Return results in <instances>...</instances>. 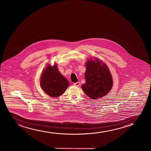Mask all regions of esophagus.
<instances>
[{
  "instance_id": "obj_1",
  "label": "esophagus",
  "mask_w": 151,
  "mask_h": 151,
  "mask_svg": "<svg viewBox=\"0 0 151 151\" xmlns=\"http://www.w3.org/2000/svg\"><path fill=\"white\" fill-rule=\"evenodd\" d=\"M81 85V83L80 82H77V83H74V85L75 86H76V87H78Z\"/></svg>"
}]
</instances>
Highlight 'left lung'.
<instances>
[{
	"label": "left lung",
	"mask_w": 151,
	"mask_h": 151,
	"mask_svg": "<svg viewBox=\"0 0 151 151\" xmlns=\"http://www.w3.org/2000/svg\"><path fill=\"white\" fill-rule=\"evenodd\" d=\"M86 83L81 88L86 94L93 99L107 95L111 90L113 81L107 65L96 58H91L86 63Z\"/></svg>",
	"instance_id": "left-lung-1"
}]
</instances>
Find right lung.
Returning a JSON list of instances; mask_svg holds the SVG:
<instances>
[{"mask_svg": "<svg viewBox=\"0 0 151 151\" xmlns=\"http://www.w3.org/2000/svg\"><path fill=\"white\" fill-rule=\"evenodd\" d=\"M42 89L47 94L52 97L62 95L69 86L68 81L62 75L57 68V65H48L42 73L40 78Z\"/></svg>", "mask_w": 151, "mask_h": 151, "instance_id": "obj_1", "label": "right lung"}]
</instances>
